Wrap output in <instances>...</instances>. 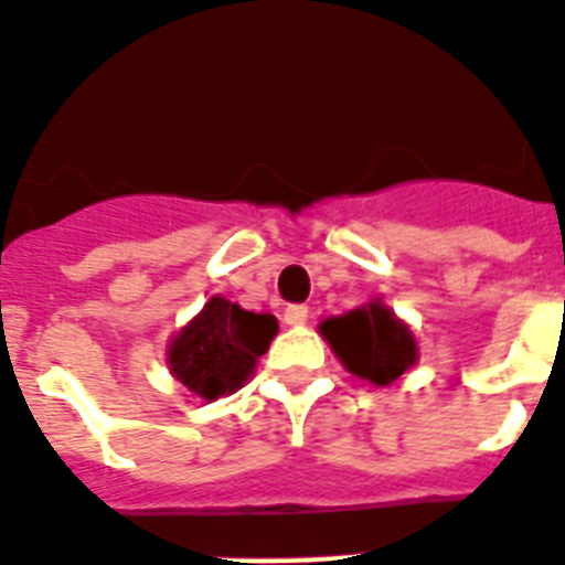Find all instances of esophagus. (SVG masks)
I'll return each instance as SVG.
<instances>
[{
    "instance_id": "34e87169",
    "label": "esophagus",
    "mask_w": 565,
    "mask_h": 565,
    "mask_svg": "<svg viewBox=\"0 0 565 565\" xmlns=\"http://www.w3.org/2000/svg\"><path fill=\"white\" fill-rule=\"evenodd\" d=\"M307 316H310V310H307L305 305H290L287 310H284V324L301 327L307 321Z\"/></svg>"
}]
</instances>
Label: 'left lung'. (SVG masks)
Instances as JSON below:
<instances>
[{
    "label": "left lung",
    "instance_id": "obj_1",
    "mask_svg": "<svg viewBox=\"0 0 565 565\" xmlns=\"http://www.w3.org/2000/svg\"><path fill=\"white\" fill-rule=\"evenodd\" d=\"M321 335L350 373L373 385H391L416 362L414 333L379 301L321 321Z\"/></svg>",
    "mask_w": 565,
    "mask_h": 565
}]
</instances>
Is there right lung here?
Here are the masks:
<instances>
[{"instance_id":"right-lung-1","label":"right lung","mask_w":565,"mask_h":565,"mask_svg":"<svg viewBox=\"0 0 565 565\" xmlns=\"http://www.w3.org/2000/svg\"><path fill=\"white\" fill-rule=\"evenodd\" d=\"M275 333L278 321L269 312L241 310L212 296L201 316L174 335L169 364L189 391L201 399H217L244 385Z\"/></svg>"}]
</instances>
